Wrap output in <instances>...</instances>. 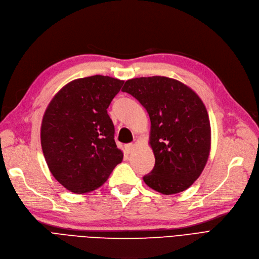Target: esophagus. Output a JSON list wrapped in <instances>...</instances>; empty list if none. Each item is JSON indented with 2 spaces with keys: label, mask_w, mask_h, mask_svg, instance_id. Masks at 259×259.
Listing matches in <instances>:
<instances>
[{
  "label": "esophagus",
  "mask_w": 259,
  "mask_h": 259,
  "mask_svg": "<svg viewBox=\"0 0 259 259\" xmlns=\"http://www.w3.org/2000/svg\"><path fill=\"white\" fill-rule=\"evenodd\" d=\"M135 148H136V146L134 143H130V144H127V146H125V151L130 154V153H133L134 152V150H135Z\"/></svg>",
  "instance_id": "34e87169"
}]
</instances>
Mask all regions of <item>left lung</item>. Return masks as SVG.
Returning a JSON list of instances; mask_svg holds the SVG:
<instances>
[{
	"mask_svg": "<svg viewBox=\"0 0 259 259\" xmlns=\"http://www.w3.org/2000/svg\"><path fill=\"white\" fill-rule=\"evenodd\" d=\"M122 91L140 102L151 121L149 144L155 165L144 183L162 194L188 189L203 172L211 146L210 121L201 98L184 82L165 76L128 79Z\"/></svg>",
	"mask_w": 259,
	"mask_h": 259,
	"instance_id": "8db88e82",
	"label": "left lung"
}]
</instances>
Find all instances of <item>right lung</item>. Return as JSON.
<instances>
[{"label":"right lung","mask_w":259,"mask_h":259,"mask_svg":"<svg viewBox=\"0 0 259 259\" xmlns=\"http://www.w3.org/2000/svg\"><path fill=\"white\" fill-rule=\"evenodd\" d=\"M124 80L94 75L68 82L49 103L40 139L50 172L73 193L104 184L123 159L107 113Z\"/></svg>","instance_id":"add662e5"}]
</instances>
